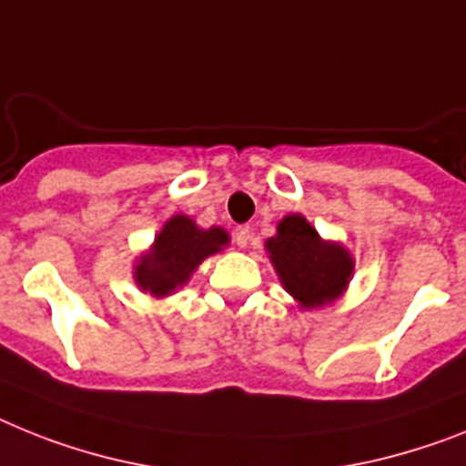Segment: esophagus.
I'll list each match as a JSON object with an SVG mask.
<instances>
[{"label":"esophagus","mask_w":466,"mask_h":466,"mask_svg":"<svg viewBox=\"0 0 466 466\" xmlns=\"http://www.w3.org/2000/svg\"><path fill=\"white\" fill-rule=\"evenodd\" d=\"M234 244L239 246V248H246V246L251 244V229L248 227H237L234 229Z\"/></svg>","instance_id":"obj_1"}]
</instances>
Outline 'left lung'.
<instances>
[{"mask_svg":"<svg viewBox=\"0 0 466 466\" xmlns=\"http://www.w3.org/2000/svg\"><path fill=\"white\" fill-rule=\"evenodd\" d=\"M277 277L300 308H322L346 291L353 258L341 244L324 241L300 213L287 215L265 241Z\"/></svg>","mask_w":466,"mask_h":466,"instance_id":"obj_1","label":"left lung"}]
</instances>
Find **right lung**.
Here are the masks:
<instances>
[{
    "mask_svg": "<svg viewBox=\"0 0 466 466\" xmlns=\"http://www.w3.org/2000/svg\"><path fill=\"white\" fill-rule=\"evenodd\" d=\"M229 244V234L222 227L201 229L189 215H173L156 234L147 253L137 258L135 281L144 293L163 299L185 287L191 272L213 253Z\"/></svg>",
    "mask_w": 466,
    "mask_h": 466,
    "instance_id": "right-lung-1",
    "label": "right lung"
}]
</instances>
